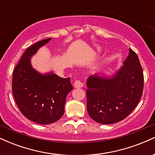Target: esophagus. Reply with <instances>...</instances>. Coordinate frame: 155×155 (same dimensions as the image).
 Instances as JSON below:
<instances>
[{
	"label": "esophagus",
	"instance_id": "obj_1",
	"mask_svg": "<svg viewBox=\"0 0 155 155\" xmlns=\"http://www.w3.org/2000/svg\"><path fill=\"white\" fill-rule=\"evenodd\" d=\"M83 85L84 84L80 80H76L75 82H74V87L75 88H81L82 87Z\"/></svg>",
	"mask_w": 155,
	"mask_h": 155
}]
</instances>
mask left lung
<instances>
[{"label": "left lung", "mask_w": 155, "mask_h": 155, "mask_svg": "<svg viewBox=\"0 0 155 155\" xmlns=\"http://www.w3.org/2000/svg\"><path fill=\"white\" fill-rule=\"evenodd\" d=\"M87 108L95 122L110 124L126 118L136 107L143 88V74L136 53L129 49L123 66L112 75L87 80Z\"/></svg>", "instance_id": "8db88e82"}]
</instances>
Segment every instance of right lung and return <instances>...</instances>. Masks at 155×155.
<instances>
[{"label":"right lung","mask_w":155,"mask_h":155,"mask_svg":"<svg viewBox=\"0 0 155 155\" xmlns=\"http://www.w3.org/2000/svg\"><path fill=\"white\" fill-rule=\"evenodd\" d=\"M51 39L40 41L26 49L12 79L13 95L20 111L41 124L53 123L63 117L67 95L73 90L70 78L63 79L53 72L41 74L32 66V56Z\"/></svg>","instance_id":"1"}]
</instances>
